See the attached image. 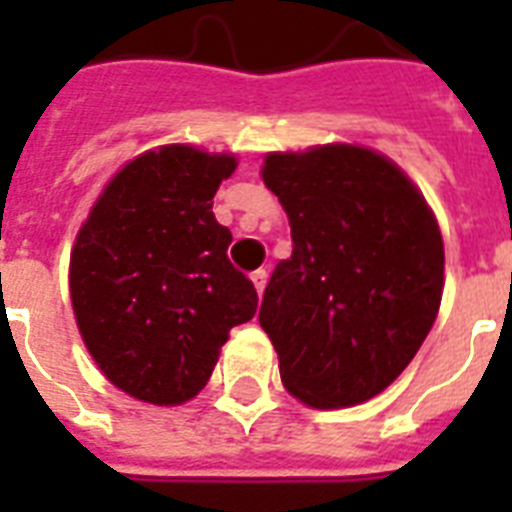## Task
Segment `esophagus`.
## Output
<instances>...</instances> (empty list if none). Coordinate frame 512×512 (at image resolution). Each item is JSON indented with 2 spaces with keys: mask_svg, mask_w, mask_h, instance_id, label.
Segmentation results:
<instances>
[{
  "mask_svg": "<svg viewBox=\"0 0 512 512\" xmlns=\"http://www.w3.org/2000/svg\"><path fill=\"white\" fill-rule=\"evenodd\" d=\"M252 284H255L257 295H263L265 284H268V271H263V268H260V271L252 273Z\"/></svg>",
  "mask_w": 512,
  "mask_h": 512,
  "instance_id": "obj_1",
  "label": "esophagus"
}]
</instances>
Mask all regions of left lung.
<instances>
[{
  "label": "left lung",
  "mask_w": 512,
  "mask_h": 512,
  "mask_svg": "<svg viewBox=\"0 0 512 512\" xmlns=\"http://www.w3.org/2000/svg\"><path fill=\"white\" fill-rule=\"evenodd\" d=\"M292 257L265 287L260 327L284 388L316 409L369 401L404 372L438 316L444 241L417 185L348 143L268 154Z\"/></svg>",
  "instance_id": "left-lung-1"
}]
</instances>
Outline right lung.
Listing matches in <instances>:
<instances>
[{
	"mask_svg": "<svg viewBox=\"0 0 512 512\" xmlns=\"http://www.w3.org/2000/svg\"><path fill=\"white\" fill-rule=\"evenodd\" d=\"M233 170L231 154L148 151L116 172L76 233V324L100 372L138 401L196 396L228 332L255 316V284L228 260L233 236L212 212Z\"/></svg>",
	"mask_w": 512,
	"mask_h": 512,
	"instance_id": "obj_1",
	"label": "right lung"
}]
</instances>
